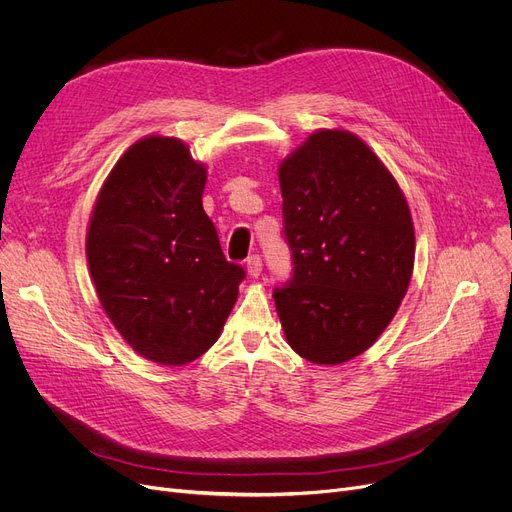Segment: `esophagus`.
Wrapping results in <instances>:
<instances>
[{"instance_id": "esophagus-1", "label": "esophagus", "mask_w": 512, "mask_h": 512, "mask_svg": "<svg viewBox=\"0 0 512 512\" xmlns=\"http://www.w3.org/2000/svg\"><path fill=\"white\" fill-rule=\"evenodd\" d=\"M261 270H263V265H261V257L259 255H253V257L247 259V272H249L251 278H259Z\"/></svg>"}]
</instances>
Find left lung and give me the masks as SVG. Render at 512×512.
<instances>
[{
    "mask_svg": "<svg viewBox=\"0 0 512 512\" xmlns=\"http://www.w3.org/2000/svg\"><path fill=\"white\" fill-rule=\"evenodd\" d=\"M290 284L274 301L290 348L317 365L359 357L405 299L415 228L405 193L357 134L319 128L278 166Z\"/></svg>",
    "mask_w": 512,
    "mask_h": 512,
    "instance_id": "obj_1",
    "label": "left lung"
}]
</instances>
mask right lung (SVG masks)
<instances>
[{
  "label": "right lung",
  "instance_id": "obj_1",
  "mask_svg": "<svg viewBox=\"0 0 512 512\" xmlns=\"http://www.w3.org/2000/svg\"><path fill=\"white\" fill-rule=\"evenodd\" d=\"M205 182L184 141L147 134L107 174L89 218L97 299L132 351L159 365L209 351L245 278L203 209Z\"/></svg>",
  "mask_w": 512,
  "mask_h": 512
}]
</instances>
